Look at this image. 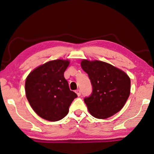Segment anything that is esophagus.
I'll list each match as a JSON object with an SVG mask.
<instances>
[{"instance_id": "34e87169", "label": "esophagus", "mask_w": 154, "mask_h": 154, "mask_svg": "<svg viewBox=\"0 0 154 154\" xmlns=\"http://www.w3.org/2000/svg\"><path fill=\"white\" fill-rule=\"evenodd\" d=\"M75 93L77 94V95L79 96V97H80V96L81 95V90H77L76 91H75Z\"/></svg>"}]
</instances>
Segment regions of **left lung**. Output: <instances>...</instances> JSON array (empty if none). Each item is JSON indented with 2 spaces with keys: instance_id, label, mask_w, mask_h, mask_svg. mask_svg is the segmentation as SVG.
<instances>
[{
  "instance_id": "left-lung-1",
  "label": "left lung",
  "mask_w": 154,
  "mask_h": 154,
  "mask_svg": "<svg viewBox=\"0 0 154 154\" xmlns=\"http://www.w3.org/2000/svg\"><path fill=\"white\" fill-rule=\"evenodd\" d=\"M81 64L92 85L91 95L84 99L90 114L97 119H106L121 110L130 95L128 75L102 61L82 60Z\"/></svg>"
}]
</instances>
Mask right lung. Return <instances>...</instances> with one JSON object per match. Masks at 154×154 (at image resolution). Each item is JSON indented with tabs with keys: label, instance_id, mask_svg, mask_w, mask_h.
Wrapping results in <instances>:
<instances>
[{
	"label": "right lung",
	"instance_id": "right-lung-1",
	"mask_svg": "<svg viewBox=\"0 0 154 154\" xmlns=\"http://www.w3.org/2000/svg\"><path fill=\"white\" fill-rule=\"evenodd\" d=\"M69 64L66 60H55L39 66L26 78V95L33 110L50 122L62 119L78 96L71 91L64 73Z\"/></svg>",
	"mask_w": 154,
	"mask_h": 154
}]
</instances>
